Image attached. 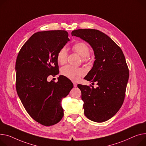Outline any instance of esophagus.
Listing matches in <instances>:
<instances>
[{
	"label": "esophagus",
	"mask_w": 146,
	"mask_h": 146,
	"mask_svg": "<svg viewBox=\"0 0 146 146\" xmlns=\"http://www.w3.org/2000/svg\"><path fill=\"white\" fill-rule=\"evenodd\" d=\"M73 86L74 87H77V83H76L75 82H73Z\"/></svg>",
	"instance_id": "34e87169"
}]
</instances>
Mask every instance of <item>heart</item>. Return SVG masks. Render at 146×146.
Here are the masks:
<instances>
[{
	"mask_svg": "<svg viewBox=\"0 0 146 146\" xmlns=\"http://www.w3.org/2000/svg\"><path fill=\"white\" fill-rule=\"evenodd\" d=\"M73 51L78 53L82 57V61L83 62L88 61L90 59V47L88 44L84 42H78L74 44L72 46ZM68 57V52L64 46L62 47L58 50L56 58L59 64H63L67 62ZM62 74L73 81L78 80L80 77L84 74V71L80 69L73 67L72 66L67 65L63 67L61 71Z\"/></svg>",
	"mask_w": 146,
	"mask_h": 146,
	"instance_id": "b5f03b06",
	"label": "heart"
}]
</instances>
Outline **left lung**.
Wrapping results in <instances>:
<instances>
[{
  "mask_svg": "<svg viewBox=\"0 0 146 146\" xmlns=\"http://www.w3.org/2000/svg\"><path fill=\"white\" fill-rule=\"evenodd\" d=\"M72 35L89 43L95 61L84 79L97 83L96 89L78 84L84 102V113L95 122H104L114 116L123 103L129 71L121 48L111 38L96 29H77Z\"/></svg>",
  "mask_w": 146,
  "mask_h": 146,
  "instance_id": "8db88e82",
  "label": "left lung"
}]
</instances>
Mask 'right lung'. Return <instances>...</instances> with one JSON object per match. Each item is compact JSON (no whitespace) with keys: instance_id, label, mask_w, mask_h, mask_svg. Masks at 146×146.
Instances as JSON below:
<instances>
[{"instance_id":"add662e5","label":"right lung","mask_w":146,"mask_h":146,"mask_svg":"<svg viewBox=\"0 0 146 146\" xmlns=\"http://www.w3.org/2000/svg\"><path fill=\"white\" fill-rule=\"evenodd\" d=\"M65 31H48L33 34L19 51L16 62V87L19 98L31 117L50 126L64 115L61 106L73 87L65 76L55 83L47 79L59 74L56 58L60 48L70 41Z\"/></svg>"}]
</instances>
